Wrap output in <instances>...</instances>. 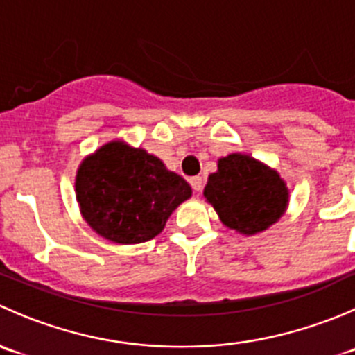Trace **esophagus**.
<instances>
[{"label": "esophagus", "mask_w": 355, "mask_h": 355, "mask_svg": "<svg viewBox=\"0 0 355 355\" xmlns=\"http://www.w3.org/2000/svg\"><path fill=\"white\" fill-rule=\"evenodd\" d=\"M191 185H192V189H194L196 192H200V191H202V187H204V178L202 177H192L191 178Z\"/></svg>", "instance_id": "obj_1"}]
</instances>
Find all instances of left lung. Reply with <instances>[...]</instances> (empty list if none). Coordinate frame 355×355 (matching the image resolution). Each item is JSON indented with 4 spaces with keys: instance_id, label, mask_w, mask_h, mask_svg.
<instances>
[{
    "instance_id": "left-lung-1",
    "label": "left lung",
    "mask_w": 355,
    "mask_h": 355,
    "mask_svg": "<svg viewBox=\"0 0 355 355\" xmlns=\"http://www.w3.org/2000/svg\"><path fill=\"white\" fill-rule=\"evenodd\" d=\"M202 194L225 227L247 237L273 227L290 200L287 182L280 173L244 153L220 157Z\"/></svg>"
}]
</instances>
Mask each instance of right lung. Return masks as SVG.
<instances>
[{
    "instance_id": "1",
    "label": "right lung",
    "mask_w": 355,
    "mask_h": 355,
    "mask_svg": "<svg viewBox=\"0 0 355 355\" xmlns=\"http://www.w3.org/2000/svg\"><path fill=\"white\" fill-rule=\"evenodd\" d=\"M192 189L146 149L113 139L80 161L75 198L85 223L106 241L141 244L163 232Z\"/></svg>"
}]
</instances>
